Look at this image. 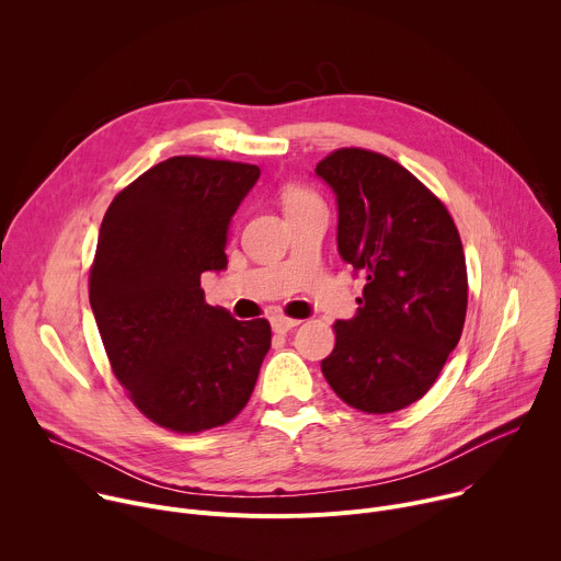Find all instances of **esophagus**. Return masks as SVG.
<instances>
[{
  "label": "esophagus",
  "mask_w": 561,
  "mask_h": 561,
  "mask_svg": "<svg viewBox=\"0 0 561 561\" xmlns=\"http://www.w3.org/2000/svg\"><path fill=\"white\" fill-rule=\"evenodd\" d=\"M271 327H273L275 333H288L295 327H299V322H297V319H288V317H273Z\"/></svg>",
  "instance_id": "esophagus-1"
}]
</instances>
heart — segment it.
I'll use <instances>...</instances> for the list:
<instances>
[{
    "instance_id": "b5f03b06",
    "label": "heart",
    "mask_w": 561,
    "mask_h": 561,
    "mask_svg": "<svg viewBox=\"0 0 561 561\" xmlns=\"http://www.w3.org/2000/svg\"><path fill=\"white\" fill-rule=\"evenodd\" d=\"M317 199L304 191V188H297V186H290L284 191V204L286 208H293V206H306V204H314Z\"/></svg>"
}]
</instances>
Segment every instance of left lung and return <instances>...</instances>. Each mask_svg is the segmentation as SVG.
Masks as SVG:
<instances>
[{
  "label": "left lung",
  "instance_id": "8db88e82",
  "mask_svg": "<svg viewBox=\"0 0 561 561\" xmlns=\"http://www.w3.org/2000/svg\"><path fill=\"white\" fill-rule=\"evenodd\" d=\"M314 173L335 193L340 257L366 275L322 373L348 407L394 413L428 392L461 337V239L446 206L379 152L342 148Z\"/></svg>",
  "mask_w": 561,
  "mask_h": 561
}]
</instances>
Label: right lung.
<instances>
[{"instance_id":"right-lung-1","label":"right lung","mask_w":561,"mask_h":561,"mask_svg":"<svg viewBox=\"0 0 561 561\" xmlns=\"http://www.w3.org/2000/svg\"><path fill=\"white\" fill-rule=\"evenodd\" d=\"M251 164L171 157L108 206L89 297L113 373L154 424L199 433L230 422L271 348L266 319L208 306L202 273L226 268L232 215L257 184Z\"/></svg>"}]
</instances>
